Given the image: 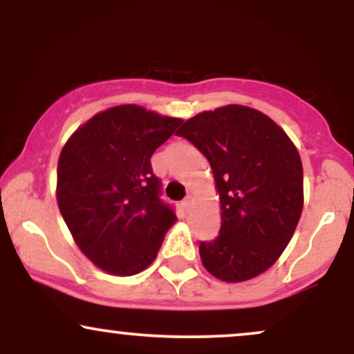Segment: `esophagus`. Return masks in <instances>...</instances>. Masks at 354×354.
Returning <instances> with one entry per match:
<instances>
[{
    "mask_svg": "<svg viewBox=\"0 0 354 354\" xmlns=\"http://www.w3.org/2000/svg\"><path fill=\"white\" fill-rule=\"evenodd\" d=\"M191 203H193V196H191V194H188V196H186L185 200H183V203H181L183 208L189 209V208H191Z\"/></svg>",
    "mask_w": 354,
    "mask_h": 354,
    "instance_id": "esophagus-1",
    "label": "esophagus"
}]
</instances>
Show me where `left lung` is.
I'll return each mask as SVG.
<instances>
[{
	"instance_id": "8db88e82",
	"label": "left lung",
	"mask_w": 354,
	"mask_h": 354,
	"mask_svg": "<svg viewBox=\"0 0 354 354\" xmlns=\"http://www.w3.org/2000/svg\"><path fill=\"white\" fill-rule=\"evenodd\" d=\"M178 136L209 161L221 228L200 243L203 266L239 283L266 271L293 236L303 211V166L286 133L253 108L228 104L189 118Z\"/></svg>"
}]
</instances>
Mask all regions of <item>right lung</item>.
I'll return each mask as SVG.
<instances>
[{
    "mask_svg": "<svg viewBox=\"0 0 354 354\" xmlns=\"http://www.w3.org/2000/svg\"><path fill=\"white\" fill-rule=\"evenodd\" d=\"M181 123L121 104L93 116L64 145L59 211L76 245L101 270L131 276L156 258L176 214L161 200L151 156Z\"/></svg>",
    "mask_w": 354,
    "mask_h": 354,
    "instance_id": "right-lung-1",
    "label": "right lung"
}]
</instances>
